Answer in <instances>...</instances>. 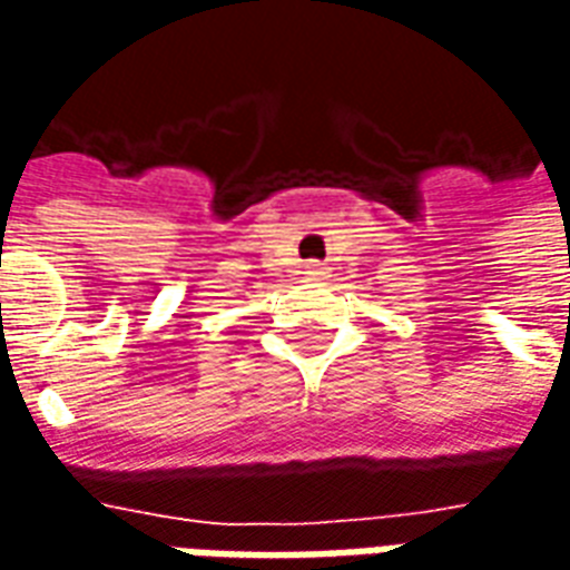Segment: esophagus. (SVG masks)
<instances>
[{"instance_id": "obj_1", "label": "esophagus", "mask_w": 570, "mask_h": 570, "mask_svg": "<svg viewBox=\"0 0 570 570\" xmlns=\"http://www.w3.org/2000/svg\"><path fill=\"white\" fill-rule=\"evenodd\" d=\"M305 268H308V272H305V274H311V277H323V268H321V265H317V262H308Z\"/></svg>"}]
</instances>
